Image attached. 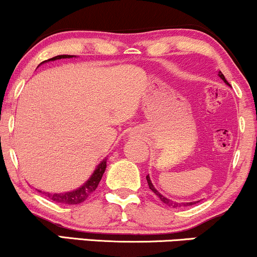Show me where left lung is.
Returning <instances> with one entry per match:
<instances>
[{"label":"left lung","mask_w":257,"mask_h":257,"mask_svg":"<svg viewBox=\"0 0 257 257\" xmlns=\"http://www.w3.org/2000/svg\"><path fill=\"white\" fill-rule=\"evenodd\" d=\"M217 75H219V77H220L221 79H222V81L225 82L226 84H228V85H229V83H228V82L226 81L225 76H223V73H222V72L219 71V73H217ZM146 180H147V184H149V187H150V190H151L152 192L155 193L156 196H157L158 198L161 199L162 202L164 203V204H167V205H169V206H173V208H176V206H182V205H184V206H190V205H193V204H196V203H198V202H186V203H176V202H173V200L168 199V198H166V197H164V196H162V194L159 193L157 190H156V188H155V186L152 185V182H151V179H150V176H149V175L146 176Z\"/></svg>","instance_id":"left-lung-1"}]
</instances>
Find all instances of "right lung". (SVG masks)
Returning a JSON list of instances; mask_svg holds the SVG:
<instances>
[{"instance_id":"add662e5","label":"right lung","mask_w":257,"mask_h":257,"mask_svg":"<svg viewBox=\"0 0 257 257\" xmlns=\"http://www.w3.org/2000/svg\"><path fill=\"white\" fill-rule=\"evenodd\" d=\"M73 55H57V57L48 59L46 61H54L57 59H66V58H72ZM46 61H42L41 64L46 63ZM106 159L100 162V164L96 167V169L94 170V173L91 174V176L89 179L85 181V184H83L81 187H78L77 190L70 191V192H64V193H49V192H42V191H38L46 196L47 198H49L53 202L60 203V204H79V203L84 202L88 197L90 196L94 191L96 190L98 187L100 180L102 178V174L105 173L106 169Z\"/></svg>"}]
</instances>
